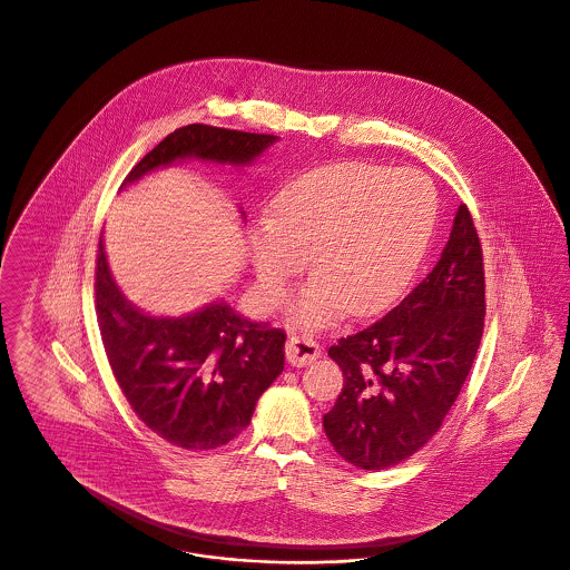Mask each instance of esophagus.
I'll return each instance as SVG.
<instances>
[{"mask_svg": "<svg viewBox=\"0 0 570 570\" xmlns=\"http://www.w3.org/2000/svg\"><path fill=\"white\" fill-rule=\"evenodd\" d=\"M286 360L293 366H306L309 362H314L318 357V345L312 338H302V336H291L286 341Z\"/></svg>", "mask_w": 570, "mask_h": 570, "instance_id": "obj_1", "label": "esophagus"}]
</instances>
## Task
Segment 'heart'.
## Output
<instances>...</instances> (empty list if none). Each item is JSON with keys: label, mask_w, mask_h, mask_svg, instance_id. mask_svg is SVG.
<instances>
[{"label": "heart", "mask_w": 570, "mask_h": 570, "mask_svg": "<svg viewBox=\"0 0 570 570\" xmlns=\"http://www.w3.org/2000/svg\"><path fill=\"white\" fill-rule=\"evenodd\" d=\"M436 190L412 169L343 163L307 171L252 227V261L268 306L306 268L318 273L291 307L297 327L332 325L345 309L389 306L421 261L436 220Z\"/></svg>", "instance_id": "obj_1"}]
</instances>
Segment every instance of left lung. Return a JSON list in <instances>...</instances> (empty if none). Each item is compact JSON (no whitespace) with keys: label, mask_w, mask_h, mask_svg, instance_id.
Instances as JSON below:
<instances>
[{"label":"left lung","mask_w":570,"mask_h":570,"mask_svg":"<svg viewBox=\"0 0 570 570\" xmlns=\"http://www.w3.org/2000/svg\"><path fill=\"white\" fill-rule=\"evenodd\" d=\"M483 316L482 243L462 204L434 268L386 316L327 351L345 377L323 416L336 453L382 471L428 444L469 377Z\"/></svg>","instance_id":"8db88e82"}]
</instances>
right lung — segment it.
<instances>
[{
	"label": "right lung",
	"mask_w": 570,
	"mask_h": 570,
	"mask_svg": "<svg viewBox=\"0 0 570 570\" xmlns=\"http://www.w3.org/2000/svg\"><path fill=\"white\" fill-rule=\"evenodd\" d=\"M277 136L190 124L145 154L124 179L177 158L245 165ZM95 312L112 375L136 416L160 439L186 451H208L236 439L256 401L284 368L282 330L254 323L227 304L181 316H147L119 293L99 238Z\"/></svg>",
	"instance_id": "add662e5"
}]
</instances>
